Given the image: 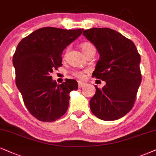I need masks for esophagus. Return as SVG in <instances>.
I'll use <instances>...</instances> for the list:
<instances>
[{
    "label": "esophagus",
    "mask_w": 156,
    "mask_h": 156,
    "mask_svg": "<svg viewBox=\"0 0 156 156\" xmlns=\"http://www.w3.org/2000/svg\"><path fill=\"white\" fill-rule=\"evenodd\" d=\"M84 84H85V83H84L83 82H81V81L78 82V86H79V87H80V88L83 87V86H84Z\"/></svg>",
    "instance_id": "esophagus-1"
}]
</instances>
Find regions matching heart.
<instances>
[{
  "instance_id": "1",
  "label": "heart",
  "mask_w": 156,
  "mask_h": 156,
  "mask_svg": "<svg viewBox=\"0 0 156 156\" xmlns=\"http://www.w3.org/2000/svg\"><path fill=\"white\" fill-rule=\"evenodd\" d=\"M81 48L82 51L84 53V55H87L88 53H90V51H93V50H95V47L92 43H88V42H85L83 43L81 45ZM72 74L74 76H76V78L79 79H82L84 76V72L82 71H79V70H74L72 72Z\"/></svg>"
}]
</instances>
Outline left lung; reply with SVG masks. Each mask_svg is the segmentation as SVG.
Segmentation results:
<instances>
[{
    "instance_id": "left-lung-1",
    "label": "left lung",
    "mask_w": 156,
    "mask_h": 156,
    "mask_svg": "<svg viewBox=\"0 0 156 156\" xmlns=\"http://www.w3.org/2000/svg\"><path fill=\"white\" fill-rule=\"evenodd\" d=\"M83 35L95 46L100 58L93 77L106 82L90 99L91 111L98 118L113 121L132 108L142 81L140 55L131 40L109 28H91Z\"/></svg>"
}]
</instances>
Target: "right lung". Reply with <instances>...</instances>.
Returning a JSON list of instances; mask_svg holds the SVG:
<instances>
[{"label": "right lung", "instance_id": "1", "mask_svg": "<svg viewBox=\"0 0 156 156\" xmlns=\"http://www.w3.org/2000/svg\"><path fill=\"white\" fill-rule=\"evenodd\" d=\"M83 29L43 27L19 42L13 56L16 87L27 108L41 122H54L66 112L69 93L77 82L66 79L58 84L51 73L62 66L63 51L81 35Z\"/></svg>", "mask_w": 156, "mask_h": 156}]
</instances>
